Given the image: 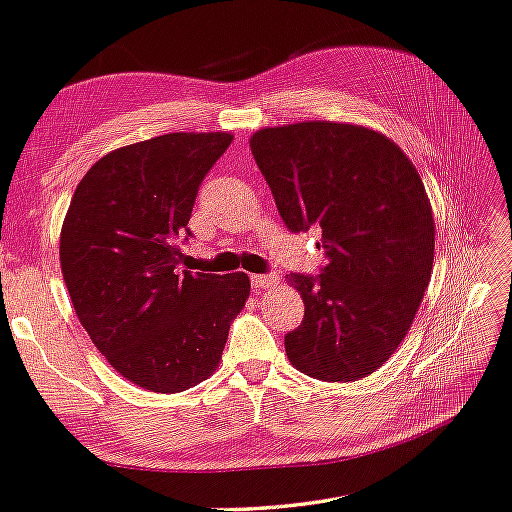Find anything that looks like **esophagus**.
Listing matches in <instances>:
<instances>
[{"instance_id":"34e87169","label":"esophagus","mask_w":512,"mask_h":512,"mask_svg":"<svg viewBox=\"0 0 512 512\" xmlns=\"http://www.w3.org/2000/svg\"><path fill=\"white\" fill-rule=\"evenodd\" d=\"M280 282V277L275 273H268V275H250V284H253L255 291H262V288H271Z\"/></svg>"}]
</instances>
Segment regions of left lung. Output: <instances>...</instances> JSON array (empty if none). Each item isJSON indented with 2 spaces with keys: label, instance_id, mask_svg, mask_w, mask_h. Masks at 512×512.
<instances>
[{
  "label": "left lung",
  "instance_id": "left-lung-1",
  "mask_svg": "<svg viewBox=\"0 0 512 512\" xmlns=\"http://www.w3.org/2000/svg\"><path fill=\"white\" fill-rule=\"evenodd\" d=\"M250 150L291 232L318 228L320 275L291 273L304 320L284 338L302 374L349 383L401 345L432 277L434 219L421 176L394 141L311 120L259 129Z\"/></svg>",
  "mask_w": 512,
  "mask_h": 512
}]
</instances>
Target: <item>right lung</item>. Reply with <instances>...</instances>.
<instances>
[{
    "label": "right lung",
    "mask_w": 512,
    "mask_h": 512,
    "mask_svg": "<svg viewBox=\"0 0 512 512\" xmlns=\"http://www.w3.org/2000/svg\"><path fill=\"white\" fill-rule=\"evenodd\" d=\"M232 136L163 134L102 156L82 176L60 235L73 309L120 376L176 394L217 369L246 273L179 275L199 185Z\"/></svg>",
    "instance_id": "obj_1"
}]
</instances>
